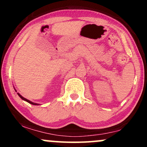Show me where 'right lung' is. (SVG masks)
<instances>
[{"label": "right lung", "instance_id": "add662e5", "mask_svg": "<svg viewBox=\"0 0 147 147\" xmlns=\"http://www.w3.org/2000/svg\"><path fill=\"white\" fill-rule=\"evenodd\" d=\"M16 91V90H15ZM18 96H19L20 97V98H22V100H24V101H27V102H28L29 103H31V104H32V105H38V103H34V102H32L31 101H29V100H28V99H27V98H24V97L22 96H21L20 94L19 93H18Z\"/></svg>", "mask_w": 147, "mask_h": 147}]
</instances>
